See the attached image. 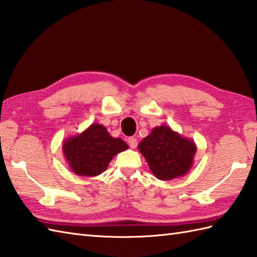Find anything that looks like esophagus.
<instances>
[{
    "mask_svg": "<svg viewBox=\"0 0 257 257\" xmlns=\"http://www.w3.org/2000/svg\"><path fill=\"white\" fill-rule=\"evenodd\" d=\"M128 144H129V146H130V148H133V149H135L136 147H137V139L136 138H129L128 139Z\"/></svg>",
    "mask_w": 257,
    "mask_h": 257,
    "instance_id": "obj_1",
    "label": "esophagus"
}]
</instances>
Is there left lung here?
<instances>
[{
  "instance_id": "obj_1",
  "label": "left lung",
  "mask_w": 257,
  "mask_h": 257,
  "mask_svg": "<svg viewBox=\"0 0 257 257\" xmlns=\"http://www.w3.org/2000/svg\"><path fill=\"white\" fill-rule=\"evenodd\" d=\"M138 149L156 178L169 181L189 172L196 146L193 140L173 132L169 125H159L141 141Z\"/></svg>"
}]
</instances>
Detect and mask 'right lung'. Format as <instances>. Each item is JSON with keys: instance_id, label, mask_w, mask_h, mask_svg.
<instances>
[{"instance_id": "right-lung-1", "label": "right lung", "mask_w": 257, "mask_h": 257, "mask_svg": "<svg viewBox=\"0 0 257 257\" xmlns=\"http://www.w3.org/2000/svg\"><path fill=\"white\" fill-rule=\"evenodd\" d=\"M128 149L122 139L111 137L105 125L92 123L81 134L65 139L63 154L72 171L80 177H94L106 170L119 152Z\"/></svg>"}]
</instances>
